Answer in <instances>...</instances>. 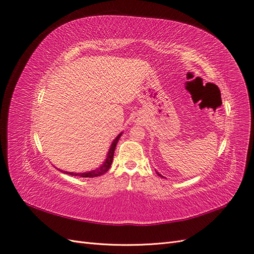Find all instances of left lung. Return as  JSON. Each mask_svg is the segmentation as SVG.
<instances>
[{
	"label": "left lung",
	"mask_w": 254,
	"mask_h": 254,
	"mask_svg": "<svg viewBox=\"0 0 254 254\" xmlns=\"http://www.w3.org/2000/svg\"><path fill=\"white\" fill-rule=\"evenodd\" d=\"M218 89H219V88H218ZM219 91H220V90H219ZM155 172H156V171H155ZM156 174H157L158 176H161V177H163V178H164V176H162L161 174H159V173H158V172H156Z\"/></svg>",
	"instance_id": "left-lung-1"
}]
</instances>
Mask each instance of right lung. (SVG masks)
Here are the masks:
<instances>
[{
  "mask_svg": "<svg viewBox=\"0 0 254 254\" xmlns=\"http://www.w3.org/2000/svg\"><path fill=\"white\" fill-rule=\"evenodd\" d=\"M120 136H122V134H119L115 138V140L113 141L111 147L109 149L108 155H107L106 162L99 169L93 170L91 172H87V173H70V172H64V171H62V172L65 173V174H69L71 176H79V177H83V178H93V177H98V176H101V175L105 174V173L108 171L110 169V167H111V164H112V161H113V156H114V150H115L116 144H117Z\"/></svg>",
  "mask_w": 254,
  "mask_h": 254,
  "instance_id": "1",
  "label": "right lung"
}]
</instances>
